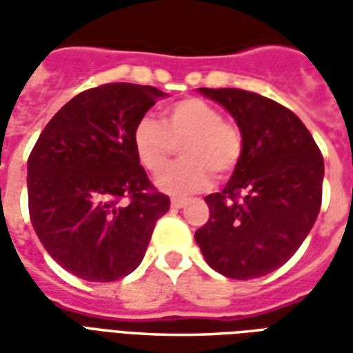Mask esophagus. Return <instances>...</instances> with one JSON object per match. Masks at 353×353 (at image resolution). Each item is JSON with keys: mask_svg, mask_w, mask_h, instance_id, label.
Here are the masks:
<instances>
[{"mask_svg": "<svg viewBox=\"0 0 353 353\" xmlns=\"http://www.w3.org/2000/svg\"><path fill=\"white\" fill-rule=\"evenodd\" d=\"M185 204H187V200H183V199H172V208H176V210H179V208H183Z\"/></svg>", "mask_w": 353, "mask_h": 353, "instance_id": "obj_1", "label": "esophagus"}]
</instances>
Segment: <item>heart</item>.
Returning <instances> with one entry per match:
<instances>
[{"label": "heart", "mask_w": 353, "mask_h": 353, "mask_svg": "<svg viewBox=\"0 0 353 353\" xmlns=\"http://www.w3.org/2000/svg\"><path fill=\"white\" fill-rule=\"evenodd\" d=\"M132 145L141 166L161 174L181 147V159L168 168L157 185L162 191L185 196L206 189L212 174L229 176L242 157V132L223 119L214 103L187 98L164 109V124L151 117L139 119L132 132Z\"/></svg>", "instance_id": "heart-1"}]
</instances>
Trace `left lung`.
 <instances>
[{"label": "left lung", "mask_w": 353, "mask_h": 353, "mask_svg": "<svg viewBox=\"0 0 353 353\" xmlns=\"http://www.w3.org/2000/svg\"><path fill=\"white\" fill-rule=\"evenodd\" d=\"M234 117L242 157L221 192L208 194L210 219L194 232L204 259L232 280L285 265L321 208L323 157L303 121L261 94L199 88Z\"/></svg>", "instance_id": "obj_1"}]
</instances>
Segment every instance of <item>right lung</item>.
Segmentation results:
<instances>
[{"mask_svg": "<svg viewBox=\"0 0 353 353\" xmlns=\"http://www.w3.org/2000/svg\"><path fill=\"white\" fill-rule=\"evenodd\" d=\"M166 94L108 83L77 94L45 126L28 159L30 219L43 248L68 272L115 281L145 255L170 199L141 168L132 132ZM129 199L128 205L120 200Z\"/></svg>", "mask_w": 353, "mask_h": 353, "instance_id": "add662e5", "label": "right lung"}]
</instances>
